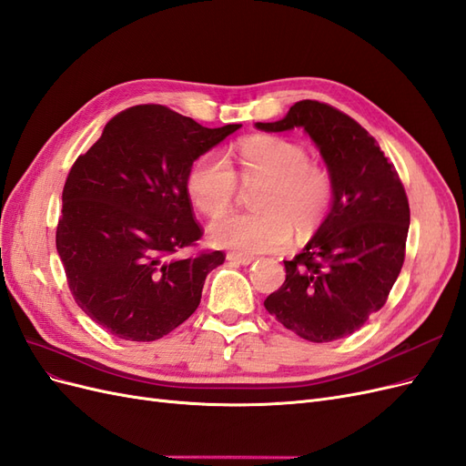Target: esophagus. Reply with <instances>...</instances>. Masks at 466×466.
I'll return each mask as SVG.
<instances>
[{"mask_svg": "<svg viewBox=\"0 0 466 466\" xmlns=\"http://www.w3.org/2000/svg\"><path fill=\"white\" fill-rule=\"evenodd\" d=\"M228 260H229V262H237V264H243V266H247V264H252V262H255V257H247V255H237V252H229V255H228Z\"/></svg>", "mask_w": 466, "mask_h": 466, "instance_id": "34e87169", "label": "esophagus"}]
</instances>
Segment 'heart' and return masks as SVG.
Masks as SVG:
<instances>
[{"label": "heart", "instance_id": "1", "mask_svg": "<svg viewBox=\"0 0 466 466\" xmlns=\"http://www.w3.org/2000/svg\"><path fill=\"white\" fill-rule=\"evenodd\" d=\"M237 161L245 185H262L252 198L257 211L216 219L209 225L214 245L247 257L279 250L289 243L293 228L307 235L327 216L332 177L309 161L303 146L278 136H255L237 147ZM187 188L202 214L218 218L235 200L237 175L221 155L206 153L190 167Z\"/></svg>", "mask_w": 466, "mask_h": 466}]
</instances>
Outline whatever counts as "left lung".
<instances>
[{"instance_id":"left-lung-1","label":"left lung","mask_w":466,"mask_h":466,"mask_svg":"<svg viewBox=\"0 0 466 466\" xmlns=\"http://www.w3.org/2000/svg\"><path fill=\"white\" fill-rule=\"evenodd\" d=\"M258 130L303 128L332 177V206L305 248L284 260L286 281L266 311L309 342L360 330L385 305L404 262L410 208L402 182L375 137L344 112L319 101L295 103Z\"/></svg>"}]
</instances>
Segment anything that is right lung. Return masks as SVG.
Listing matches in <instances>:
<instances>
[{
	"label": "right lung",
	"instance_id": "right-lung-1",
	"mask_svg": "<svg viewBox=\"0 0 466 466\" xmlns=\"http://www.w3.org/2000/svg\"><path fill=\"white\" fill-rule=\"evenodd\" d=\"M241 124L204 128L161 105L126 108L79 155L62 194L56 248L76 303L122 340L151 342L200 305L221 250L175 258L202 237L187 177Z\"/></svg>",
	"mask_w": 466,
	"mask_h": 466
}]
</instances>
